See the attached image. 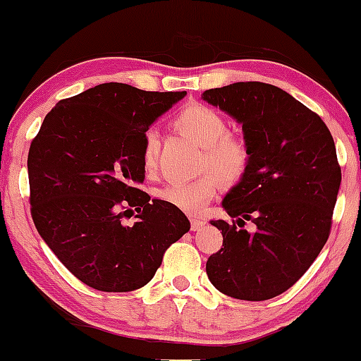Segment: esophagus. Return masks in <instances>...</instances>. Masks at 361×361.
Returning <instances> with one entry per match:
<instances>
[{
    "instance_id": "34e87169",
    "label": "esophagus",
    "mask_w": 361,
    "mask_h": 361,
    "mask_svg": "<svg viewBox=\"0 0 361 361\" xmlns=\"http://www.w3.org/2000/svg\"><path fill=\"white\" fill-rule=\"evenodd\" d=\"M204 225H206V221L202 220V218H200V216H191V226H192L194 232H197V230H201Z\"/></svg>"
}]
</instances>
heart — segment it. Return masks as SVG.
Wrapping results in <instances>:
<instances>
[{"instance_id": "b5f03b06", "label": "heart", "mask_w": 361, "mask_h": 361, "mask_svg": "<svg viewBox=\"0 0 361 361\" xmlns=\"http://www.w3.org/2000/svg\"><path fill=\"white\" fill-rule=\"evenodd\" d=\"M173 126L204 148L202 167L212 169L225 184H235L244 177L250 160L249 148L240 137L228 135V124L220 112L208 105L189 104L176 116ZM159 149V133L148 129L141 149V160L147 172L157 167ZM214 174L206 172L189 182H170L160 189L159 197L188 213H200L220 189V180Z\"/></svg>"}]
</instances>
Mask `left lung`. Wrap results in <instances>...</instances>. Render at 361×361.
<instances>
[{
	"mask_svg": "<svg viewBox=\"0 0 361 361\" xmlns=\"http://www.w3.org/2000/svg\"><path fill=\"white\" fill-rule=\"evenodd\" d=\"M202 100L242 124L249 167L221 206L233 224L212 220L224 247L206 274L221 293L261 302L303 276L331 232L341 184L334 140L324 121L274 85L240 82L202 92ZM250 219L254 233L243 228Z\"/></svg>",
	"mask_w": 361,
	"mask_h": 361,
	"instance_id": "1",
	"label": "left lung"
}]
</instances>
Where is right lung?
Instances as JSON below:
<instances>
[{
    "label": "right lung",
    "mask_w": 361,
    "mask_h": 361,
    "mask_svg": "<svg viewBox=\"0 0 361 361\" xmlns=\"http://www.w3.org/2000/svg\"><path fill=\"white\" fill-rule=\"evenodd\" d=\"M184 97L97 85L56 104L32 141L27 169L35 228L85 285L141 288L170 244L191 228L177 206L137 188L145 180V133ZM128 214L137 218L133 226L122 221Z\"/></svg>",
    "instance_id": "right-lung-1"
}]
</instances>
